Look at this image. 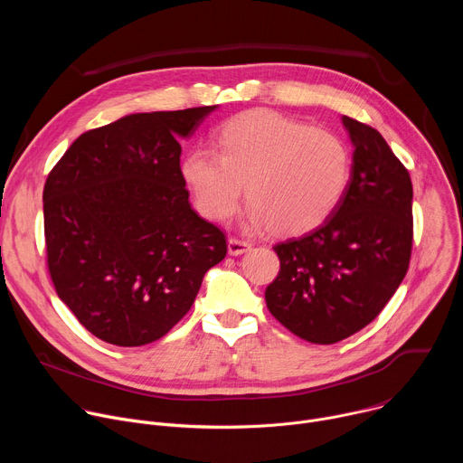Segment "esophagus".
<instances>
[{
	"label": "esophagus",
	"mask_w": 463,
	"mask_h": 463,
	"mask_svg": "<svg viewBox=\"0 0 463 463\" xmlns=\"http://www.w3.org/2000/svg\"><path fill=\"white\" fill-rule=\"evenodd\" d=\"M250 249V243L245 241V240H240V238H229V254L231 256H238V254H243Z\"/></svg>",
	"instance_id": "obj_1"
}]
</instances>
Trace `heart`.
Instances as JSON below:
<instances>
[{
  "instance_id": "1",
  "label": "heart",
  "mask_w": 463,
  "mask_h": 463,
  "mask_svg": "<svg viewBox=\"0 0 463 463\" xmlns=\"http://www.w3.org/2000/svg\"><path fill=\"white\" fill-rule=\"evenodd\" d=\"M216 146L218 152L194 148L181 161L195 207L211 222L240 209L245 184L254 225L304 232L339 207L352 179V152L343 137L268 109L225 120Z\"/></svg>"
}]
</instances>
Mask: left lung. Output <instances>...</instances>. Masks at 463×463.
I'll return each instance as SVG.
<instances>
[{"label": "left lung", "mask_w": 463, "mask_h": 463, "mask_svg": "<svg viewBox=\"0 0 463 463\" xmlns=\"http://www.w3.org/2000/svg\"><path fill=\"white\" fill-rule=\"evenodd\" d=\"M354 145L339 207L309 232L273 249L279 277L266 289L271 315L297 337L339 343L368 326L403 282L412 252V181L383 136L343 117Z\"/></svg>", "instance_id": "left-lung-1"}]
</instances>
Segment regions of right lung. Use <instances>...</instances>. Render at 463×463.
Here are the masks:
<instances>
[{
  "mask_svg": "<svg viewBox=\"0 0 463 463\" xmlns=\"http://www.w3.org/2000/svg\"><path fill=\"white\" fill-rule=\"evenodd\" d=\"M216 106L126 115L82 134L43 186L47 268L60 300L104 343L143 346L188 313L227 254L197 216L181 145Z\"/></svg>",
  "mask_w": 463,
  "mask_h": 463,
  "instance_id": "1",
  "label": "right lung"
}]
</instances>
